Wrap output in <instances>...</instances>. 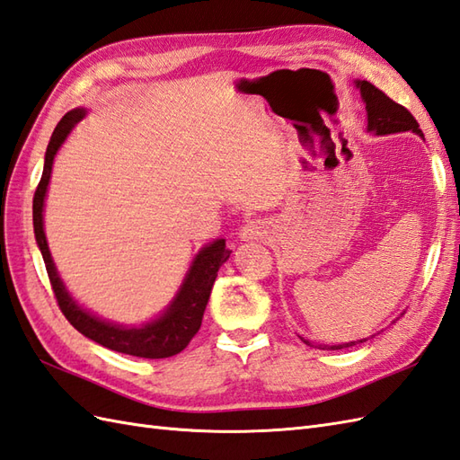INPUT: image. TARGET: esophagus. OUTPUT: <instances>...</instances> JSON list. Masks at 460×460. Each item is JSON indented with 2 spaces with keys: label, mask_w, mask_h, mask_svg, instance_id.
Here are the masks:
<instances>
[{
  "label": "esophagus",
  "mask_w": 460,
  "mask_h": 460,
  "mask_svg": "<svg viewBox=\"0 0 460 460\" xmlns=\"http://www.w3.org/2000/svg\"><path fill=\"white\" fill-rule=\"evenodd\" d=\"M265 224L261 220H250L245 222L242 230H240V238L242 240H260L261 236H265Z\"/></svg>",
  "instance_id": "34e87169"
}]
</instances>
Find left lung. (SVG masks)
Wrapping results in <instances>:
<instances>
[{
    "label": "left lung",
    "mask_w": 460,
    "mask_h": 460,
    "mask_svg": "<svg viewBox=\"0 0 460 460\" xmlns=\"http://www.w3.org/2000/svg\"><path fill=\"white\" fill-rule=\"evenodd\" d=\"M357 87L361 89V97L365 101L367 119H368V130L376 134H394V132H406L411 130L423 137V132L418 125V120L406 107H402L396 101H392L385 92H380L371 82H357ZM365 340L357 341L363 343ZM308 343V341H306ZM310 345V343H308ZM355 341L345 345H318V349H343V347H351Z\"/></svg>",
    "instance_id": "obj_1"
}]
</instances>
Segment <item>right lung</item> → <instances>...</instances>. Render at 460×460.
I'll return each mask as SVG.
<instances>
[{"instance_id": "obj_1", "label": "right lung", "mask_w": 460, "mask_h": 460, "mask_svg": "<svg viewBox=\"0 0 460 460\" xmlns=\"http://www.w3.org/2000/svg\"><path fill=\"white\" fill-rule=\"evenodd\" d=\"M84 115V109H74L70 113H66L58 125H56L49 142L47 155H44L42 177L37 185L35 197H32V226H35L37 243L40 248L44 265H47L54 298L58 302L66 320H68L77 332L84 333L85 338L97 341L99 345L107 347V349L134 357H144V359H164V357L177 355L179 351L185 349L189 341L193 340V335L199 332L212 285H215V279L218 275V269L228 260L232 250L224 240H217L215 243L207 245L193 261L191 271L185 277V283L181 290H179V295L175 296L173 305L167 308L162 318L144 328L127 330L120 326H113V323L99 320L77 306L72 296L66 293V288L52 263L47 236H44L42 230V205L50 181L54 155L58 152L60 144L74 128L75 122L82 120Z\"/></svg>"}]
</instances>
